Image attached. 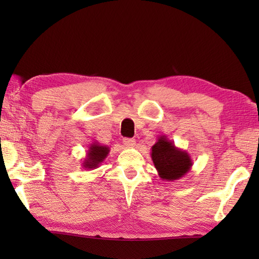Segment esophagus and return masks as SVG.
I'll return each mask as SVG.
<instances>
[{
    "mask_svg": "<svg viewBox=\"0 0 259 259\" xmlns=\"http://www.w3.org/2000/svg\"><path fill=\"white\" fill-rule=\"evenodd\" d=\"M123 144L125 147L128 148H134L136 146V140L131 139V138H124L123 139Z\"/></svg>",
    "mask_w": 259,
    "mask_h": 259,
    "instance_id": "esophagus-1",
    "label": "esophagus"
}]
</instances>
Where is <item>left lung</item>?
<instances>
[{"instance_id": "left-lung-1", "label": "left lung", "mask_w": 259, "mask_h": 259, "mask_svg": "<svg viewBox=\"0 0 259 259\" xmlns=\"http://www.w3.org/2000/svg\"><path fill=\"white\" fill-rule=\"evenodd\" d=\"M151 159L162 180H178L188 174L192 167L189 153L176 147L167 136L159 137L151 147Z\"/></svg>"}]
</instances>
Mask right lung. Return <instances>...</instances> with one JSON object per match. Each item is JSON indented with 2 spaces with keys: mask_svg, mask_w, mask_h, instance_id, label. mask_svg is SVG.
<instances>
[{
  "mask_svg": "<svg viewBox=\"0 0 259 259\" xmlns=\"http://www.w3.org/2000/svg\"><path fill=\"white\" fill-rule=\"evenodd\" d=\"M110 152V148L108 146L100 145L98 141L92 142L89 149L87 151L85 158L82 161V168L87 170H93L100 167V164L104 161Z\"/></svg>",
  "mask_w": 259,
  "mask_h": 259,
  "instance_id": "1",
  "label": "right lung"
}]
</instances>
